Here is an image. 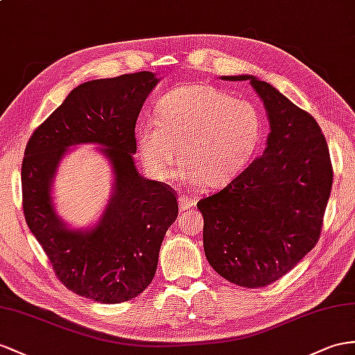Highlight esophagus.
<instances>
[{"mask_svg":"<svg viewBox=\"0 0 355 355\" xmlns=\"http://www.w3.org/2000/svg\"><path fill=\"white\" fill-rule=\"evenodd\" d=\"M178 204H180V210L186 211V210H190V208H192L196 204V199L190 198L187 195H181L178 198Z\"/></svg>","mask_w":355,"mask_h":355,"instance_id":"1","label":"esophagus"}]
</instances>
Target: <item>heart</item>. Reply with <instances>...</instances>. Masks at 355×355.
I'll list each match as a JSON object with an SVG mask.
<instances>
[{"label":"heart","mask_w":355,"mask_h":355,"mask_svg":"<svg viewBox=\"0 0 355 355\" xmlns=\"http://www.w3.org/2000/svg\"><path fill=\"white\" fill-rule=\"evenodd\" d=\"M156 120L136 125L139 159L151 177L163 180L180 163L192 183L220 187L255 156L264 132L259 109L207 84H189L159 98Z\"/></svg>","instance_id":"b5f03b06"}]
</instances>
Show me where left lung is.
Segmentation results:
<instances>
[{"label":"left lung","mask_w":355,"mask_h":355,"mask_svg":"<svg viewBox=\"0 0 355 355\" xmlns=\"http://www.w3.org/2000/svg\"><path fill=\"white\" fill-rule=\"evenodd\" d=\"M250 80L266 105L267 148L220 192L198 202L204 250L222 277L262 288L285 276L320 240L333 184L329 145L320 124L270 84Z\"/></svg>","instance_id":"8db88e82"}]
</instances>
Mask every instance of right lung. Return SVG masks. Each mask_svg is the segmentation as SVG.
<instances>
[{"label":"right lung","instance_id":"right-lung-1","mask_svg":"<svg viewBox=\"0 0 355 355\" xmlns=\"http://www.w3.org/2000/svg\"><path fill=\"white\" fill-rule=\"evenodd\" d=\"M157 78L151 71L96 79L76 87L31 135L22 160L26 225L58 280L98 303L139 295L156 275L163 237L178 216L174 189L136 171L135 127ZM96 141L112 162L114 195L88 233L69 232L51 205L50 183L70 144Z\"/></svg>","mask_w":355,"mask_h":355}]
</instances>
